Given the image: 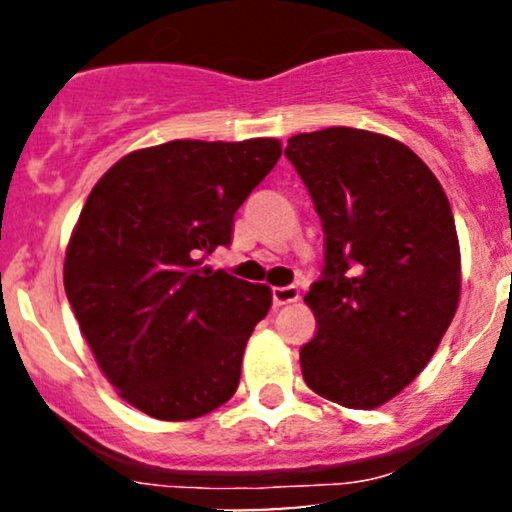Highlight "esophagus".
<instances>
[{"label":"esophagus","instance_id":"1","mask_svg":"<svg viewBox=\"0 0 512 512\" xmlns=\"http://www.w3.org/2000/svg\"><path fill=\"white\" fill-rule=\"evenodd\" d=\"M272 298H274V305H289L301 298V291H298L296 286H276L272 291Z\"/></svg>","mask_w":512,"mask_h":512}]
</instances>
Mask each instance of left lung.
Listing matches in <instances>:
<instances>
[{
	"label": "left lung",
	"mask_w": 512,
	"mask_h": 512,
	"mask_svg": "<svg viewBox=\"0 0 512 512\" xmlns=\"http://www.w3.org/2000/svg\"><path fill=\"white\" fill-rule=\"evenodd\" d=\"M296 166L325 233V269L303 301L310 390L346 409L383 407L448 332L462 291L460 240L443 185L385 134L327 127L293 134Z\"/></svg>",
	"instance_id": "left-lung-1"
}]
</instances>
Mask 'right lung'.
<instances>
[{"instance_id":"right-lung-1","label":"right lung","mask_w":512,"mask_h":512,"mask_svg":"<svg viewBox=\"0 0 512 512\" xmlns=\"http://www.w3.org/2000/svg\"><path fill=\"white\" fill-rule=\"evenodd\" d=\"M279 139L173 142L122 156L93 185L64 255V291L117 395L190 421L236 395L272 289L204 267L240 204L276 166Z\"/></svg>"}]
</instances>
